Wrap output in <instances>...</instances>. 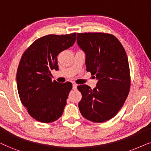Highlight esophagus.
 Wrapping results in <instances>:
<instances>
[{
	"instance_id": "1",
	"label": "esophagus",
	"mask_w": 151,
	"mask_h": 151,
	"mask_svg": "<svg viewBox=\"0 0 151 151\" xmlns=\"http://www.w3.org/2000/svg\"><path fill=\"white\" fill-rule=\"evenodd\" d=\"M77 84H76V83L72 84V89L76 90L77 89Z\"/></svg>"
}]
</instances>
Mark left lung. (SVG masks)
Here are the masks:
<instances>
[{"label":"left lung","mask_w":151,"mask_h":151,"mask_svg":"<svg viewBox=\"0 0 151 151\" xmlns=\"http://www.w3.org/2000/svg\"><path fill=\"white\" fill-rule=\"evenodd\" d=\"M77 41L86 54V70L98 80L93 90L87 85L77 87L82 94L79 110L92 122H106L119 111L130 91L126 51L119 40L110 34L78 33Z\"/></svg>","instance_id":"obj_1"}]
</instances>
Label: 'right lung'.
<instances>
[{"instance_id": "right-lung-1", "label": "right lung", "mask_w": 151, "mask_h": 151, "mask_svg": "<svg viewBox=\"0 0 151 151\" xmlns=\"http://www.w3.org/2000/svg\"><path fill=\"white\" fill-rule=\"evenodd\" d=\"M76 35L44 36L22 56L17 73L18 92L28 113L37 121L50 123L63 114L72 84L52 81L50 71L59 70L57 56L74 45Z\"/></svg>"}]
</instances>
